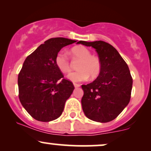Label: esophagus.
<instances>
[{"label": "esophagus", "instance_id": "esophagus-1", "mask_svg": "<svg viewBox=\"0 0 151 151\" xmlns=\"http://www.w3.org/2000/svg\"><path fill=\"white\" fill-rule=\"evenodd\" d=\"M74 87H75V88H78V87H79V86H80L79 84H76V83H74Z\"/></svg>", "mask_w": 151, "mask_h": 151}]
</instances>
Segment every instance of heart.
<instances>
[{
  "mask_svg": "<svg viewBox=\"0 0 151 151\" xmlns=\"http://www.w3.org/2000/svg\"><path fill=\"white\" fill-rule=\"evenodd\" d=\"M72 58L80 60L77 65L78 71L70 72L67 74V78L72 81H85L90 77L95 79L99 75L101 71V62L99 58L91 55L89 50L85 47H76L71 50ZM55 65L63 73L70 71V62L67 55L64 52L60 51L55 57Z\"/></svg>",
  "mask_w": 151,
  "mask_h": 151,
  "instance_id": "obj_1",
  "label": "heart"
}]
</instances>
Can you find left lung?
Segmentation results:
<instances>
[{
  "instance_id": "obj_1",
  "label": "left lung",
  "mask_w": 151,
  "mask_h": 151,
  "mask_svg": "<svg viewBox=\"0 0 151 151\" xmlns=\"http://www.w3.org/2000/svg\"><path fill=\"white\" fill-rule=\"evenodd\" d=\"M96 50L101 71L91 83L81 85L83 111L88 119L100 123L114 120L129 104L133 79L127 64L111 45L99 40L77 42Z\"/></svg>"
}]
</instances>
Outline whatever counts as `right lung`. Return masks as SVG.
<instances>
[{
    "label": "right lung",
    "mask_w": 151,
    "mask_h": 151,
    "mask_svg": "<svg viewBox=\"0 0 151 151\" xmlns=\"http://www.w3.org/2000/svg\"><path fill=\"white\" fill-rule=\"evenodd\" d=\"M76 42L65 37L51 38L25 59L18 78L19 99L36 120L49 122L62 115L74 86L64 79L55 60L62 47Z\"/></svg>",
    "instance_id": "right-lung-1"
}]
</instances>
